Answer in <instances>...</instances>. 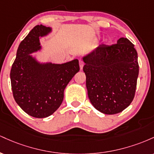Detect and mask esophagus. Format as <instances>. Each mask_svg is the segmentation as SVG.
Segmentation results:
<instances>
[{
  "mask_svg": "<svg viewBox=\"0 0 154 154\" xmlns=\"http://www.w3.org/2000/svg\"><path fill=\"white\" fill-rule=\"evenodd\" d=\"M79 68H80V69H82L83 66H84V62L82 61H79Z\"/></svg>",
  "mask_w": 154,
  "mask_h": 154,
  "instance_id": "34e87169",
  "label": "esophagus"
}]
</instances>
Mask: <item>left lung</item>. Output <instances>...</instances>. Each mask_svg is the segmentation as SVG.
Instances as JSON below:
<instances>
[{
	"mask_svg": "<svg viewBox=\"0 0 154 154\" xmlns=\"http://www.w3.org/2000/svg\"><path fill=\"white\" fill-rule=\"evenodd\" d=\"M86 87L91 103L106 114L122 112L135 94L139 74L137 53L128 39L102 44L83 58Z\"/></svg>",
	"mask_w": 154,
	"mask_h": 154,
	"instance_id": "8db88e82",
	"label": "left lung"
}]
</instances>
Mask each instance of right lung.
I'll return each instance as SVG.
<instances>
[{"label": "right lung", "instance_id": "1", "mask_svg": "<svg viewBox=\"0 0 154 154\" xmlns=\"http://www.w3.org/2000/svg\"><path fill=\"white\" fill-rule=\"evenodd\" d=\"M50 31V28L40 24L29 32L19 44L10 72L15 101L24 112L35 118L47 117L59 109L65 88L79 71L77 59L63 64L40 65L29 56L40 49L39 37Z\"/></svg>", "mask_w": 154, "mask_h": 154}]
</instances>
